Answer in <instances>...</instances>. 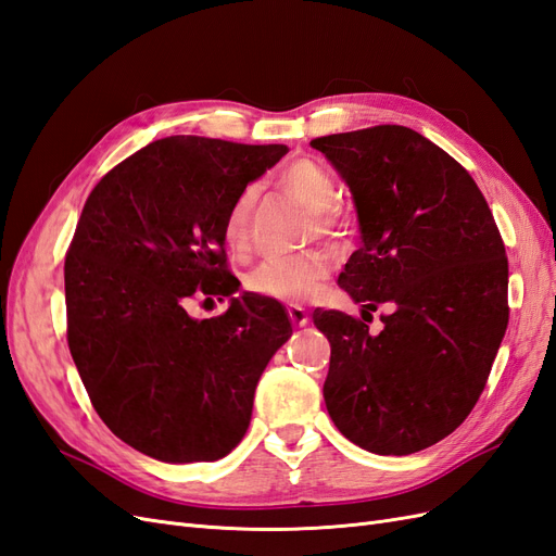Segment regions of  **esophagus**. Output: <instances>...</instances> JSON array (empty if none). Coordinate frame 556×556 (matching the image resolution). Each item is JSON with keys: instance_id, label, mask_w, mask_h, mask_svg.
<instances>
[{"instance_id": "1", "label": "esophagus", "mask_w": 556, "mask_h": 556, "mask_svg": "<svg viewBox=\"0 0 556 556\" xmlns=\"http://www.w3.org/2000/svg\"><path fill=\"white\" fill-rule=\"evenodd\" d=\"M288 313H290V319H292V323L296 325V327H306L308 325V313L304 311V308H301L299 304H290L288 306Z\"/></svg>"}]
</instances>
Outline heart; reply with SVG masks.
Returning a JSON list of instances; mask_svg holds the SVG:
<instances>
[{
    "instance_id": "b5f03b06",
    "label": "heart",
    "mask_w": 556,
    "mask_h": 556,
    "mask_svg": "<svg viewBox=\"0 0 556 556\" xmlns=\"http://www.w3.org/2000/svg\"><path fill=\"white\" fill-rule=\"evenodd\" d=\"M280 188L290 194L296 204L304 206L315 215V227L319 233H333L341 229L343 220L339 213H333L339 201L341 188L339 178L333 176L327 164L317 160H296L280 176ZM257 192L255 188H245L225 215L223 239L225 245L241 255L250 245V213L255 206ZM329 276V257L323 252H299V255L268 257L255 266L248 276V288L257 294L282 299V301H301L311 296L319 282Z\"/></svg>"
}]
</instances>
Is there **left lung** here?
I'll use <instances>...</instances> for the list:
<instances>
[{"label":"left lung","instance_id":"8db88e82","mask_svg":"<svg viewBox=\"0 0 556 556\" xmlns=\"http://www.w3.org/2000/svg\"><path fill=\"white\" fill-rule=\"evenodd\" d=\"M352 192L362 245L339 285L380 306L382 331L315 311L331 345L325 403L348 441L413 454L443 441L478 403L508 327V257L476 180L410 127L313 139Z\"/></svg>","mask_w":556,"mask_h":556}]
</instances>
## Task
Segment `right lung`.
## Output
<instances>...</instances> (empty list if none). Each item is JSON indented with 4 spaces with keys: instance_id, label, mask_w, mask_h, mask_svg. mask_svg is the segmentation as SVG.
Returning a JSON list of instances; mask_svg holds the SVG:
<instances>
[{
    "instance_id": "right-lung-1",
    "label": "right lung",
    "mask_w": 556,
    "mask_h": 556,
    "mask_svg": "<svg viewBox=\"0 0 556 556\" xmlns=\"http://www.w3.org/2000/svg\"><path fill=\"white\" fill-rule=\"evenodd\" d=\"M288 146L166 137L94 185L64 260L66 341L97 415L166 464L223 459L241 443L255 387L292 323L239 292L225 266V215ZM230 296L194 320L197 292Z\"/></svg>"
}]
</instances>
